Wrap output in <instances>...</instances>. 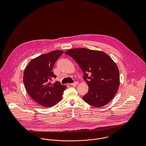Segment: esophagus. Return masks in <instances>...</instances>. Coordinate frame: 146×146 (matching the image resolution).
I'll use <instances>...</instances> for the list:
<instances>
[{"label":"esophagus","instance_id":"esophagus-1","mask_svg":"<svg viewBox=\"0 0 146 146\" xmlns=\"http://www.w3.org/2000/svg\"><path fill=\"white\" fill-rule=\"evenodd\" d=\"M78 84V82H75L74 83L70 84V85H72V86H76Z\"/></svg>","mask_w":146,"mask_h":146}]
</instances>
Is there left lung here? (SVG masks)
<instances>
[{
  "label": "left lung",
  "mask_w": 146,
  "mask_h": 146,
  "mask_svg": "<svg viewBox=\"0 0 146 146\" xmlns=\"http://www.w3.org/2000/svg\"><path fill=\"white\" fill-rule=\"evenodd\" d=\"M65 54L71 57L83 72V79L89 86L84 101L96 107L109 103L120 85L119 71L112 58L104 52L85 48L71 49Z\"/></svg>",
  "instance_id": "8db88e82"
}]
</instances>
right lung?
Listing matches in <instances>:
<instances>
[{
  "mask_svg": "<svg viewBox=\"0 0 146 146\" xmlns=\"http://www.w3.org/2000/svg\"><path fill=\"white\" fill-rule=\"evenodd\" d=\"M62 50H53L33 59L25 68L23 81L25 88L31 98L45 107L58 103L62 98L66 85L59 82L51 83L56 76L53 67Z\"/></svg>",
  "mask_w": 146,
  "mask_h": 146,
  "instance_id": "1",
  "label": "right lung"
}]
</instances>
